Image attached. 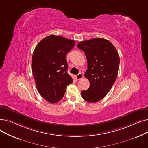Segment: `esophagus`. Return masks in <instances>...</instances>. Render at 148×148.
Wrapping results in <instances>:
<instances>
[{
    "label": "esophagus",
    "instance_id": "obj_1",
    "mask_svg": "<svg viewBox=\"0 0 148 148\" xmlns=\"http://www.w3.org/2000/svg\"><path fill=\"white\" fill-rule=\"evenodd\" d=\"M75 77H76V79H77V80H80V79H82V78H83V75H82V74H79L78 75H77L76 76H75Z\"/></svg>",
    "mask_w": 148,
    "mask_h": 148
}]
</instances>
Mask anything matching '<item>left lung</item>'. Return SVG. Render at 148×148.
<instances>
[{"label": "left lung", "mask_w": 148, "mask_h": 148, "mask_svg": "<svg viewBox=\"0 0 148 148\" xmlns=\"http://www.w3.org/2000/svg\"><path fill=\"white\" fill-rule=\"evenodd\" d=\"M77 47L87 58L88 69L84 77L90 83L88 89L81 92L88 102L95 103L106 97L117 78L120 62L114 46L107 40L95 38L80 42Z\"/></svg>", "instance_id": "left-lung-1"}]
</instances>
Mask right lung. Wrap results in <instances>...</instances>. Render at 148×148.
<instances>
[{"label": "right lung", "mask_w": 148, "mask_h": 148, "mask_svg": "<svg viewBox=\"0 0 148 148\" xmlns=\"http://www.w3.org/2000/svg\"><path fill=\"white\" fill-rule=\"evenodd\" d=\"M75 42L62 36L51 35L39 42L34 51L32 69L40 94L50 103L62 99L72 77L67 73L66 54Z\"/></svg>", "instance_id": "obj_1"}]
</instances>
